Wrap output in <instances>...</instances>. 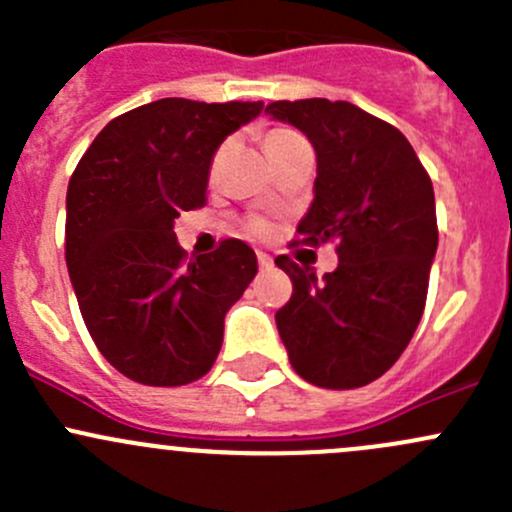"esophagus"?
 Here are the masks:
<instances>
[{
  "label": "esophagus",
  "mask_w": 512,
  "mask_h": 512,
  "mask_svg": "<svg viewBox=\"0 0 512 512\" xmlns=\"http://www.w3.org/2000/svg\"><path fill=\"white\" fill-rule=\"evenodd\" d=\"M257 262H260L262 270H270V267H272V257L267 255V252H260V250H257Z\"/></svg>",
  "instance_id": "34e87169"
}]
</instances>
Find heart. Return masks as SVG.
Wrapping results in <instances>:
<instances>
[{
    "label": "heart",
    "mask_w": 512,
    "mask_h": 512,
    "mask_svg": "<svg viewBox=\"0 0 512 512\" xmlns=\"http://www.w3.org/2000/svg\"><path fill=\"white\" fill-rule=\"evenodd\" d=\"M299 138H302V136H299L297 131H292V128H272V131L265 136V151L280 148V146H285V143L299 141ZM252 227H255L257 232H262V230H265V223H255Z\"/></svg>",
    "instance_id": "obj_1"
}]
</instances>
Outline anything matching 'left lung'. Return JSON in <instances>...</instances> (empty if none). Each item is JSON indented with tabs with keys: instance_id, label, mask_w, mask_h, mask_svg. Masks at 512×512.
<instances>
[{
	"instance_id": "obj_1",
	"label": "left lung",
	"mask_w": 512,
	"mask_h": 512,
	"mask_svg": "<svg viewBox=\"0 0 512 512\" xmlns=\"http://www.w3.org/2000/svg\"><path fill=\"white\" fill-rule=\"evenodd\" d=\"M265 113L299 128L317 153L297 242L334 240L339 255L322 280L277 257L294 287L277 332L304 381L359 389L394 366L421 322L438 247L431 178L399 128L349 101H275Z\"/></svg>"
}]
</instances>
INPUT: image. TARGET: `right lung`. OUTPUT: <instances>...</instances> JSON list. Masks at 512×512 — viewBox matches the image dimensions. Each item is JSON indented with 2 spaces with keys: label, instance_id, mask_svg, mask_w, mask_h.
<instances>
[{
  "label": "right lung",
  "instance_id": "right-lung-1",
  "mask_svg": "<svg viewBox=\"0 0 512 512\" xmlns=\"http://www.w3.org/2000/svg\"><path fill=\"white\" fill-rule=\"evenodd\" d=\"M262 101L160 98L113 118L76 165L66 193V267L98 352L146 386L210 371L225 314L257 275L242 240L185 257L180 210L205 203L210 163Z\"/></svg>",
  "mask_w": 512,
  "mask_h": 512
}]
</instances>
